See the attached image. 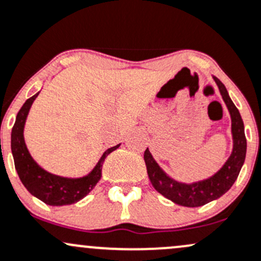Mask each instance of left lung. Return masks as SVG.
Returning <instances> with one entry per match:
<instances>
[{"label": "left lung", "mask_w": 261, "mask_h": 261, "mask_svg": "<svg viewBox=\"0 0 261 261\" xmlns=\"http://www.w3.org/2000/svg\"><path fill=\"white\" fill-rule=\"evenodd\" d=\"M213 79L220 91L231 119L232 150L224 165L206 179L193 181V182H181L167 175L161 169L150 152L149 147L145 150L144 153L147 175L155 190L180 206L199 207L223 196L238 179V175L245 161L246 139L240 112L230 98L229 92L223 82L215 76H213Z\"/></svg>", "instance_id": "1"}]
</instances>
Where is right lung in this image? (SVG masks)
<instances>
[{
	"mask_svg": "<svg viewBox=\"0 0 261 261\" xmlns=\"http://www.w3.org/2000/svg\"><path fill=\"white\" fill-rule=\"evenodd\" d=\"M38 94L40 91L23 103L16 116L15 125L12 127V133H11V150H12V156L15 160L16 171H17L21 182L29 190V193L45 204L51 205V206H64V205L75 204L84 199L95 188L102 175V164L106 156L119 149L121 144L106 150L94 169L85 176L65 177L48 172L34 160L27 149L23 136L27 115H29L30 109Z\"/></svg>",
	"mask_w": 261,
	"mask_h": 261,
	"instance_id": "right-lung-1",
	"label": "right lung"
}]
</instances>
